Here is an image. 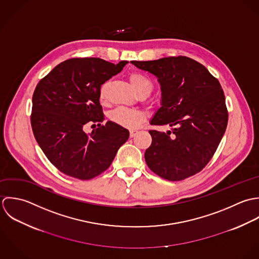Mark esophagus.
<instances>
[{"instance_id": "obj_1", "label": "esophagus", "mask_w": 259, "mask_h": 259, "mask_svg": "<svg viewBox=\"0 0 259 259\" xmlns=\"http://www.w3.org/2000/svg\"><path fill=\"white\" fill-rule=\"evenodd\" d=\"M137 133H138V131H136V130H132V131H130V137H131V138L135 137Z\"/></svg>"}]
</instances>
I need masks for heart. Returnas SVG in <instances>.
Returning <instances> with one entry per match:
<instances>
[{"label": "heart", "instance_id": "b5f03b06", "mask_svg": "<svg viewBox=\"0 0 259 259\" xmlns=\"http://www.w3.org/2000/svg\"><path fill=\"white\" fill-rule=\"evenodd\" d=\"M129 80L137 92L138 95L147 94L149 95L153 89V84L151 80L142 73L134 72L129 76ZM106 86L103 85L100 89V99H104ZM110 119L117 125L126 129L137 128L145 119V115L142 111L136 109H129L125 107H118L114 109L110 115Z\"/></svg>", "mask_w": 259, "mask_h": 259}]
</instances>
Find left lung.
I'll list each match as a JSON object with an SVG mask.
<instances>
[{"mask_svg":"<svg viewBox=\"0 0 259 259\" xmlns=\"http://www.w3.org/2000/svg\"><path fill=\"white\" fill-rule=\"evenodd\" d=\"M131 63L153 74L161 86V107L150 124L174 127L173 136L171 131H149L148 167L169 181L198 173L214 155L228 122L220 83L203 65L184 56Z\"/></svg>","mask_w":259,"mask_h":259,"instance_id":"8db88e82","label":"left lung"}]
</instances>
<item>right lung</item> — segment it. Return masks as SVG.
<instances>
[{
  "instance_id": "add662e5",
  "label": "right lung",
  "mask_w": 259,
  "mask_h": 259,
  "mask_svg": "<svg viewBox=\"0 0 259 259\" xmlns=\"http://www.w3.org/2000/svg\"><path fill=\"white\" fill-rule=\"evenodd\" d=\"M100 58H74L57 65L37 85L33 95L31 124L34 136L55 167L80 180L104 172L129 131L112 121L103 122L101 85L122 71ZM99 122L87 135L83 126Z\"/></svg>"
}]
</instances>
